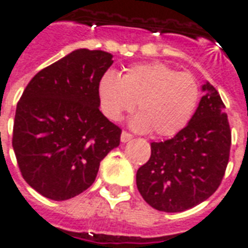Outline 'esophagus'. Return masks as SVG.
Listing matches in <instances>:
<instances>
[{
  "label": "esophagus",
  "mask_w": 248,
  "mask_h": 248,
  "mask_svg": "<svg viewBox=\"0 0 248 248\" xmlns=\"http://www.w3.org/2000/svg\"><path fill=\"white\" fill-rule=\"evenodd\" d=\"M131 138H133V135L130 134V133H127V131H122V134H121V142L126 143V142H129Z\"/></svg>",
  "instance_id": "obj_1"
}]
</instances>
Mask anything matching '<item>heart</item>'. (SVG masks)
Segmentation results:
<instances>
[{
    "instance_id": "obj_1",
    "label": "heart",
    "mask_w": 248,
    "mask_h": 248,
    "mask_svg": "<svg viewBox=\"0 0 248 248\" xmlns=\"http://www.w3.org/2000/svg\"><path fill=\"white\" fill-rule=\"evenodd\" d=\"M98 99L102 113L113 122L133 111L137 103L140 114L131 119L135 130L172 137L190 122L199 86L191 74L151 62L133 66L121 77L105 73L98 82Z\"/></svg>"
}]
</instances>
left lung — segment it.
I'll use <instances>...</instances> for the list:
<instances>
[{"label": "left lung", "instance_id": "1", "mask_svg": "<svg viewBox=\"0 0 248 248\" xmlns=\"http://www.w3.org/2000/svg\"><path fill=\"white\" fill-rule=\"evenodd\" d=\"M195 113L171 140L151 143L150 159L137 171V187L151 207L181 213L217 191L229 163L231 130L213 85L202 86Z\"/></svg>", "mask_w": 248, "mask_h": 248}]
</instances>
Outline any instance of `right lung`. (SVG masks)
Listing matches in <instances>:
<instances>
[{"label": "right lung", "mask_w": 248, "mask_h": 248, "mask_svg": "<svg viewBox=\"0 0 248 248\" xmlns=\"http://www.w3.org/2000/svg\"><path fill=\"white\" fill-rule=\"evenodd\" d=\"M113 65L102 50L78 49L38 71L19 98L13 150L29 186L66 201L92 186L121 133L99 111L98 82Z\"/></svg>", "instance_id": "right-lung-1"}]
</instances>
